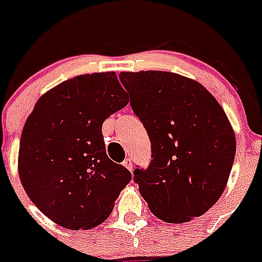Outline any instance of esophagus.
<instances>
[{"instance_id":"obj_1","label":"esophagus","mask_w":262,"mask_h":262,"mask_svg":"<svg viewBox=\"0 0 262 262\" xmlns=\"http://www.w3.org/2000/svg\"><path fill=\"white\" fill-rule=\"evenodd\" d=\"M122 164L127 168V170H129V171H132V170H133V162H132L130 158H126V159L123 160Z\"/></svg>"}]
</instances>
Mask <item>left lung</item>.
Here are the masks:
<instances>
[{
	"label": "left lung",
	"instance_id": "1",
	"mask_svg": "<svg viewBox=\"0 0 262 262\" xmlns=\"http://www.w3.org/2000/svg\"><path fill=\"white\" fill-rule=\"evenodd\" d=\"M119 79L152 144L151 164L133 172L140 194L167 223L204 215L223 194L235 158L223 107L195 80L171 72H121Z\"/></svg>",
	"mask_w": 262,
	"mask_h": 262
}]
</instances>
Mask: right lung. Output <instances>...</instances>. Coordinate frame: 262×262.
Here are the masks:
<instances>
[{"label":"right lung","instance_id":"add662e5","mask_svg":"<svg viewBox=\"0 0 262 262\" xmlns=\"http://www.w3.org/2000/svg\"><path fill=\"white\" fill-rule=\"evenodd\" d=\"M127 103L115 72L76 76L36 102L23 127L18 177L54 223L91 230L110 216L132 174L107 156L102 125Z\"/></svg>","mask_w":262,"mask_h":262}]
</instances>
